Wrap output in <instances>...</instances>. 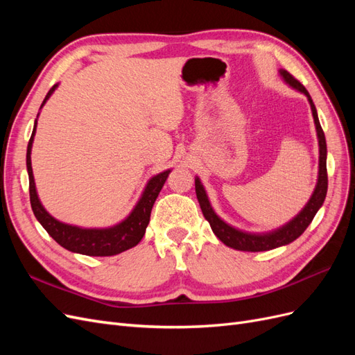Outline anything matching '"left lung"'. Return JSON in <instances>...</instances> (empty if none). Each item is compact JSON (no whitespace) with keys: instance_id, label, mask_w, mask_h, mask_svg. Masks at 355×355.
Instances as JSON below:
<instances>
[{"instance_id":"8db88e82","label":"left lung","mask_w":355,"mask_h":355,"mask_svg":"<svg viewBox=\"0 0 355 355\" xmlns=\"http://www.w3.org/2000/svg\"><path fill=\"white\" fill-rule=\"evenodd\" d=\"M280 77L283 81L288 85L290 89H293L299 93H302L306 96V99L311 106V112H313L314 118V124H315V132H317V139H318V176H317V184L315 188L311 194L308 202L304 206V209L300 210L295 218L286 222L282 227H278L275 230L266 231V232H249L240 228H235L228 222H225L219 214L214 211L211 207L209 196L206 192V188H204L202 182L198 176H196V192H197V198L200 202L201 211L204 214V218L210 223L211 231L214 235L225 244L231 247L234 250H240V252H266V250H272L277 249V247L287 245L292 241H295L297 237L304 234V231L308 228V225L313 222L314 216L317 211L321 209L327 194V145H326V137L323 128L320 125V120L317 115L315 105L311 99L309 93L306 89L300 84L297 80H295L292 75H290L286 69L278 71Z\"/></svg>"}]
</instances>
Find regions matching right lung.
<instances>
[{
  "mask_svg": "<svg viewBox=\"0 0 355 355\" xmlns=\"http://www.w3.org/2000/svg\"><path fill=\"white\" fill-rule=\"evenodd\" d=\"M59 87V84H55L47 93L46 99L42 101L40 112L42 106L50 99V96L55 93ZM40 112L35 118L34 130H32L28 149H26V170L29 176V197H31V207L34 211L37 220L42 225L50 237L60 244L63 249H67L72 253H80L85 256H114L118 253H123L132 247L137 245L139 241L144 239L146 227L151 218V210L154 202L159 194L161 188H163L164 182L167 180L171 168L161 171L158 175H154L151 179L146 182V185L142 191L141 197L136 201L135 207L127 216L112 227L105 228H84L78 225L65 223L56 218L44 209L42 202L40 201L34 171H32L31 163V153H32V144H34V137L37 133V121Z\"/></svg>",
  "mask_w": 355,
  "mask_h": 355,
  "instance_id": "1",
  "label": "right lung"
}]
</instances>
